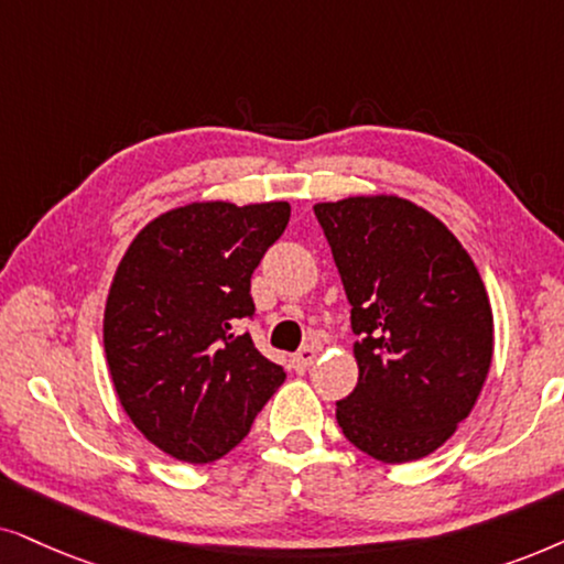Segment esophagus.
Listing matches in <instances>:
<instances>
[{"instance_id": "esophagus-1", "label": "esophagus", "mask_w": 564, "mask_h": 564, "mask_svg": "<svg viewBox=\"0 0 564 564\" xmlns=\"http://www.w3.org/2000/svg\"><path fill=\"white\" fill-rule=\"evenodd\" d=\"M314 360H317V350H314L312 345H304L302 350L294 352V358H291V364H294L296 371H306V369H310V366L314 364Z\"/></svg>"}]
</instances>
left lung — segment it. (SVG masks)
Here are the masks:
<instances>
[{"label":"left lung","mask_w":564,"mask_h":564,"mask_svg":"<svg viewBox=\"0 0 564 564\" xmlns=\"http://www.w3.org/2000/svg\"><path fill=\"white\" fill-rule=\"evenodd\" d=\"M350 304L358 384L337 425L387 464L435 452L475 408L492 360V310L452 231L394 195L314 206Z\"/></svg>","instance_id":"8db88e82"}]
</instances>
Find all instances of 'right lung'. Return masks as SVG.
<instances>
[{"label": "right lung", "instance_id": "right-lung-1", "mask_svg": "<svg viewBox=\"0 0 564 564\" xmlns=\"http://www.w3.org/2000/svg\"><path fill=\"white\" fill-rule=\"evenodd\" d=\"M291 206L191 204L139 231L105 306L118 400L156 448L208 464L250 433L286 373L254 348L250 281Z\"/></svg>", "mask_w": 564, "mask_h": 564}]
</instances>
